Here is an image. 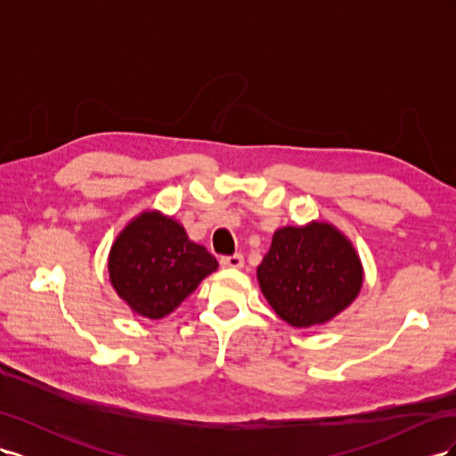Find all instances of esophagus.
I'll return each mask as SVG.
<instances>
[{"mask_svg": "<svg viewBox=\"0 0 456 456\" xmlns=\"http://www.w3.org/2000/svg\"><path fill=\"white\" fill-rule=\"evenodd\" d=\"M220 266H223V268H241L243 266V255L236 253L232 256H220Z\"/></svg>", "mask_w": 456, "mask_h": 456, "instance_id": "obj_1", "label": "esophagus"}]
</instances>
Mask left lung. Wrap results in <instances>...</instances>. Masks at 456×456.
<instances>
[{"mask_svg": "<svg viewBox=\"0 0 456 456\" xmlns=\"http://www.w3.org/2000/svg\"><path fill=\"white\" fill-rule=\"evenodd\" d=\"M256 278L283 322L312 327L352 305L363 283V268L346 236L327 223H310L273 233Z\"/></svg>", "mask_w": 456, "mask_h": 456, "instance_id": "1", "label": "left lung"}]
</instances>
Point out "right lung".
Wrapping results in <instances>:
<instances>
[{
  "mask_svg": "<svg viewBox=\"0 0 456 456\" xmlns=\"http://www.w3.org/2000/svg\"><path fill=\"white\" fill-rule=\"evenodd\" d=\"M216 268V258L205 247L190 241L176 220L158 211L131 220L108 260L116 293L148 320H159L181 306Z\"/></svg>",
  "mask_w": 456,
  "mask_h": 456,
  "instance_id": "obj_1",
  "label": "right lung"
}]
</instances>
